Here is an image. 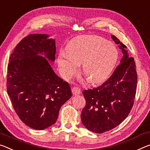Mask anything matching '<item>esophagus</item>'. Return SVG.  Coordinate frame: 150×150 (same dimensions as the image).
<instances>
[{
	"label": "esophagus",
	"instance_id": "1",
	"mask_svg": "<svg viewBox=\"0 0 150 150\" xmlns=\"http://www.w3.org/2000/svg\"><path fill=\"white\" fill-rule=\"evenodd\" d=\"M72 93L74 96H77V95H79L81 93V89L79 87H74L72 88Z\"/></svg>",
	"mask_w": 150,
	"mask_h": 150
}]
</instances>
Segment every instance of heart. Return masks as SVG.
<instances>
[{
	"mask_svg": "<svg viewBox=\"0 0 150 150\" xmlns=\"http://www.w3.org/2000/svg\"><path fill=\"white\" fill-rule=\"evenodd\" d=\"M67 54L62 51L57 58L61 74L70 78L77 72L79 64H83V71L94 83L108 77L118 59L115 45L103 38L88 35L72 40L67 47Z\"/></svg>",
	"mask_w": 150,
	"mask_h": 150,
	"instance_id": "obj_1",
	"label": "heart"
}]
</instances>
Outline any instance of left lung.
Wrapping results in <instances>:
<instances>
[{"label": "left lung", "instance_id": "obj_1", "mask_svg": "<svg viewBox=\"0 0 150 150\" xmlns=\"http://www.w3.org/2000/svg\"><path fill=\"white\" fill-rule=\"evenodd\" d=\"M111 38L123 54L120 64L100 86L83 91L86 105L81 115V122L88 130L97 134L113 129L127 117L136 93L134 59L129 57L125 45L114 35Z\"/></svg>", "mask_w": 150, "mask_h": 150}]
</instances>
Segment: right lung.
I'll list each match as a JSON object with an SVG mask.
<instances>
[{
	"instance_id": "right-lung-1",
	"label": "right lung",
	"mask_w": 150,
	"mask_h": 150,
	"mask_svg": "<svg viewBox=\"0 0 150 150\" xmlns=\"http://www.w3.org/2000/svg\"><path fill=\"white\" fill-rule=\"evenodd\" d=\"M55 53L54 39L31 34L20 41L10 57L7 92L21 120L33 129L53 125L61 106L72 96L69 85L55 74L48 61L54 62Z\"/></svg>"
}]
</instances>
